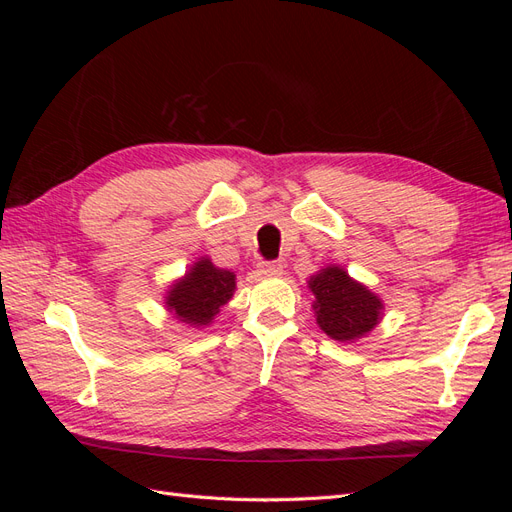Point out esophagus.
Listing matches in <instances>:
<instances>
[{"mask_svg": "<svg viewBox=\"0 0 512 512\" xmlns=\"http://www.w3.org/2000/svg\"><path fill=\"white\" fill-rule=\"evenodd\" d=\"M258 271L265 277H280L284 273L282 262H260Z\"/></svg>", "mask_w": 512, "mask_h": 512, "instance_id": "1", "label": "esophagus"}]
</instances>
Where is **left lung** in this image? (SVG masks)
Returning a JSON list of instances; mask_svg holds the SVG:
<instances>
[{"label": "left lung", "mask_w": 512, "mask_h": 512, "mask_svg": "<svg viewBox=\"0 0 512 512\" xmlns=\"http://www.w3.org/2000/svg\"><path fill=\"white\" fill-rule=\"evenodd\" d=\"M314 294L316 324L335 342L352 344L374 331L384 316V301L356 282L339 265H327L307 280Z\"/></svg>", "instance_id": "obj_1"}]
</instances>
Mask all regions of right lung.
Instances as JSON below:
<instances>
[{
  "label": "right lung",
  "mask_w": 512,
  "mask_h": 512,
  "mask_svg": "<svg viewBox=\"0 0 512 512\" xmlns=\"http://www.w3.org/2000/svg\"><path fill=\"white\" fill-rule=\"evenodd\" d=\"M237 290V275L200 256L190 269L170 282L164 294L166 312L188 329H205Z\"/></svg>",
  "instance_id": "1"
}]
</instances>
